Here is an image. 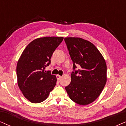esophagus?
<instances>
[{
  "label": "esophagus",
  "instance_id": "34e87169",
  "mask_svg": "<svg viewBox=\"0 0 126 126\" xmlns=\"http://www.w3.org/2000/svg\"><path fill=\"white\" fill-rule=\"evenodd\" d=\"M56 78H57V79H58V80H59V79L62 78V76H60V75H57Z\"/></svg>",
  "mask_w": 126,
  "mask_h": 126
}]
</instances>
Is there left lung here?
Instances as JSON below:
<instances>
[{"mask_svg": "<svg viewBox=\"0 0 126 126\" xmlns=\"http://www.w3.org/2000/svg\"><path fill=\"white\" fill-rule=\"evenodd\" d=\"M73 62L71 82L65 87L70 98L80 105H86L99 96L106 82L105 60L96 47L80 38H65ZM77 65L80 66L76 70Z\"/></svg>", "mask_w": 126, "mask_h": 126, "instance_id": "left-lung-1", "label": "left lung"}]
</instances>
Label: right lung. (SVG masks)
Here are the masks:
<instances>
[{"mask_svg": "<svg viewBox=\"0 0 126 126\" xmlns=\"http://www.w3.org/2000/svg\"><path fill=\"white\" fill-rule=\"evenodd\" d=\"M63 37L47 36L32 41L24 50L17 64V82L24 96L32 103L42 102L56 84V76L45 71Z\"/></svg>", "mask_w": 126, "mask_h": 126, "instance_id": "add662e5", "label": "right lung"}]
</instances>
